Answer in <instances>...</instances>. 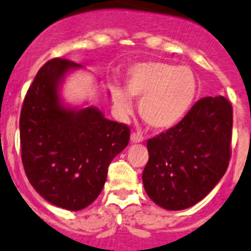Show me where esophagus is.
I'll return each mask as SVG.
<instances>
[{"label": "esophagus", "instance_id": "esophagus-1", "mask_svg": "<svg viewBox=\"0 0 251 251\" xmlns=\"http://www.w3.org/2000/svg\"><path fill=\"white\" fill-rule=\"evenodd\" d=\"M130 141H132V143H141V142L145 141V137L139 134V133H132L130 134Z\"/></svg>", "mask_w": 251, "mask_h": 251}]
</instances>
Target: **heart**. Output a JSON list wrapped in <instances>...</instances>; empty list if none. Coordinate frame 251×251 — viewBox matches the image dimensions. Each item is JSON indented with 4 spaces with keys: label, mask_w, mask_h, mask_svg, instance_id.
<instances>
[{
    "label": "heart",
    "mask_w": 251,
    "mask_h": 251,
    "mask_svg": "<svg viewBox=\"0 0 251 251\" xmlns=\"http://www.w3.org/2000/svg\"><path fill=\"white\" fill-rule=\"evenodd\" d=\"M127 90L115 83L109 93L121 115L132 112V97L139 99L141 118L153 129H168L186 117L196 99L197 76L191 68L163 61L130 66L126 73Z\"/></svg>",
    "instance_id": "b5f03b06"
}]
</instances>
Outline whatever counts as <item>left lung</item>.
I'll return each instance as SVG.
<instances>
[{
	"label": "left lung",
	"instance_id": "8db88e82",
	"mask_svg": "<svg viewBox=\"0 0 251 251\" xmlns=\"http://www.w3.org/2000/svg\"><path fill=\"white\" fill-rule=\"evenodd\" d=\"M231 132V103L219 95L200 99L178 124L148 139L142 179L151 200L178 211L207 196L229 166Z\"/></svg>",
	"mask_w": 251,
	"mask_h": 251
}]
</instances>
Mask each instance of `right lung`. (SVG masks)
Listing matches in <instances>:
<instances>
[{
  "instance_id": "obj_1",
  "label": "right lung",
  "mask_w": 251,
  "mask_h": 251,
  "mask_svg": "<svg viewBox=\"0 0 251 251\" xmlns=\"http://www.w3.org/2000/svg\"><path fill=\"white\" fill-rule=\"evenodd\" d=\"M80 64L52 59L40 69L20 115L21 158L37 194L52 205L79 211L99 196L108 166L128 146L129 128L90 105L63 103L60 88Z\"/></svg>"
}]
</instances>
